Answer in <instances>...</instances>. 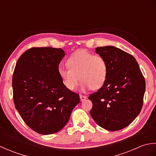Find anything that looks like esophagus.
<instances>
[{"mask_svg": "<svg viewBox=\"0 0 156 156\" xmlns=\"http://www.w3.org/2000/svg\"><path fill=\"white\" fill-rule=\"evenodd\" d=\"M80 101H84L85 99H87V97L86 96H84V95H80Z\"/></svg>", "mask_w": 156, "mask_h": 156, "instance_id": "1", "label": "esophagus"}]
</instances>
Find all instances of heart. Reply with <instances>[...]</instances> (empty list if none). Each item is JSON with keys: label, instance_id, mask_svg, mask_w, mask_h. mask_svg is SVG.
Returning a JSON list of instances; mask_svg holds the SVG:
<instances>
[{"label": "heart", "instance_id": "heart-1", "mask_svg": "<svg viewBox=\"0 0 156 156\" xmlns=\"http://www.w3.org/2000/svg\"><path fill=\"white\" fill-rule=\"evenodd\" d=\"M67 66L68 69L59 67L58 72L63 84L70 90L78 87L80 80L82 90H98L107 80V64L100 55L86 50L77 51L68 58Z\"/></svg>", "mask_w": 156, "mask_h": 156}]
</instances>
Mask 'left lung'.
Here are the masks:
<instances>
[{"label":"left lung","mask_w":156,"mask_h":156,"mask_svg":"<svg viewBox=\"0 0 156 156\" xmlns=\"http://www.w3.org/2000/svg\"><path fill=\"white\" fill-rule=\"evenodd\" d=\"M107 62V78L104 85L89 96L90 115L105 129L118 131L131 124L141 110L145 81L133 55L114 46L96 48Z\"/></svg>","instance_id":"left-lung-1"}]
</instances>
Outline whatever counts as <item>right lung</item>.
I'll return each instance as SVG.
<instances>
[{"label": "right lung", "instance_id": "1", "mask_svg": "<svg viewBox=\"0 0 156 156\" xmlns=\"http://www.w3.org/2000/svg\"><path fill=\"white\" fill-rule=\"evenodd\" d=\"M64 55L61 48H32L16 62L12 82L15 108L25 123L39 134L60 131L80 101L59 75Z\"/></svg>", "mask_w": 156, "mask_h": 156}]
</instances>
